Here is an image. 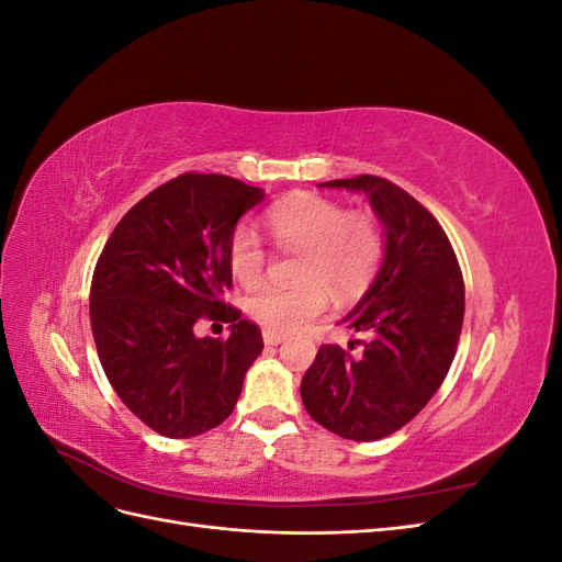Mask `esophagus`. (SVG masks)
Segmentation results:
<instances>
[{
	"label": "esophagus",
	"mask_w": 562,
	"mask_h": 562,
	"mask_svg": "<svg viewBox=\"0 0 562 562\" xmlns=\"http://www.w3.org/2000/svg\"><path fill=\"white\" fill-rule=\"evenodd\" d=\"M262 337H265V345L267 347H277V345H281L283 342V335H277V333H262Z\"/></svg>",
	"instance_id": "1"
}]
</instances>
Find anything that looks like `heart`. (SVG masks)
<instances>
[{
  "label": "heart",
  "mask_w": 562,
  "mask_h": 562,
  "mask_svg": "<svg viewBox=\"0 0 562 562\" xmlns=\"http://www.w3.org/2000/svg\"><path fill=\"white\" fill-rule=\"evenodd\" d=\"M267 227L279 248L300 252L293 288L265 285L248 302V316L267 333H297L316 321L328 304L359 295L384 258V232L370 211H345L321 194H295L267 213ZM227 260L234 279L258 285L267 269V248L252 227H236Z\"/></svg>",
  "instance_id": "1"
}]
</instances>
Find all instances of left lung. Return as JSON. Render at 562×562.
I'll list each match as a JSON object with an SVG mask.
<instances>
[{"label":"left lung","mask_w":562,"mask_h":562,"mask_svg":"<svg viewBox=\"0 0 562 562\" xmlns=\"http://www.w3.org/2000/svg\"><path fill=\"white\" fill-rule=\"evenodd\" d=\"M359 190L386 232L384 262L361 302L339 321L363 333L359 353L321 345L300 394L307 413L349 440L405 427L443 384L464 321V279L438 220L380 176L321 182Z\"/></svg>","instance_id":"8db88e82"}]
</instances>
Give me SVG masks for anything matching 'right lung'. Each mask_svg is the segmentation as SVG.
<instances>
[{
  "mask_svg": "<svg viewBox=\"0 0 562 562\" xmlns=\"http://www.w3.org/2000/svg\"><path fill=\"white\" fill-rule=\"evenodd\" d=\"M265 192L217 173H182L119 220L91 281L98 359L128 411L166 438L223 424L239 401L262 333L225 302L229 236ZM201 317L233 323L196 338Z\"/></svg>",
  "mask_w": 562,
  "mask_h": 562,
  "instance_id": "add662e5",
  "label": "right lung"
}]
</instances>
